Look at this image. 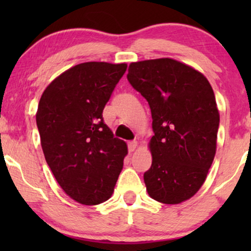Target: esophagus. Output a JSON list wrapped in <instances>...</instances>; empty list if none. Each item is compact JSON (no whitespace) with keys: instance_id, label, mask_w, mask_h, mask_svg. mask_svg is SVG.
I'll return each instance as SVG.
<instances>
[{"instance_id":"obj_1","label":"esophagus","mask_w":251,"mask_h":251,"mask_svg":"<svg viewBox=\"0 0 251 251\" xmlns=\"http://www.w3.org/2000/svg\"><path fill=\"white\" fill-rule=\"evenodd\" d=\"M136 147H137V142H136V140H132V142H129L128 143V150H129L130 153L133 152V151L136 150Z\"/></svg>"}]
</instances>
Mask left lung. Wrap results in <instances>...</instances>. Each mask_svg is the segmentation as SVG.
<instances>
[{"instance_id": "left-lung-1", "label": "left lung", "mask_w": 251, "mask_h": 251, "mask_svg": "<svg viewBox=\"0 0 251 251\" xmlns=\"http://www.w3.org/2000/svg\"><path fill=\"white\" fill-rule=\"evenodd\" d=\"M129 83L149 101L152 166L144 174L154 200L177 204L203 185L216 154L219 113L200 72L170 58L131 63Z\"/></svg>"}]
</instances>
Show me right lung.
Instances as JSON below:
<instances>
[{"label":"right lung","instance_id":"obj_1","mask_svg":"<svg viewBox=\"0 0 251 251\" xmlns=\"http://www.w3.org/2000/svg\"><path fill=\"white\" fill-rule=\"evenodd\" d=\"M126 64L89 61L51 82L40 99L36 125L54 178L68 197L94 205L114 191L126 144L114 138L102 111Z\"/></svg>","mask_w":251,"mask_h":251}]
</instances>
